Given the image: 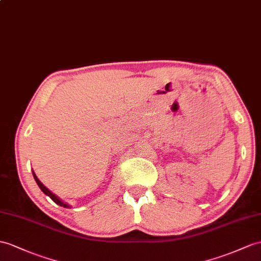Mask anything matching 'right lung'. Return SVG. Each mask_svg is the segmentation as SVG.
Returning <instances> with one entry per match:
<instances>
[{
  "instance_id": "add662e5",
  "label": "right lung",
  "mask_w": 261,
  "mask_h": 261,
  "mask_svg": "<svg viewBox=\"0 0 261 261\" xmlns=\"http://www.w3.org/2000/svg\"><path fill=\"white\" fill-rule=\"evenodd\" d=\"M33 176H34V179H35V181H36V184H37V185H39V187L41 188V190H42V192L44 193V194H45V195H47L48 197H49V198L50 199H52L54 202H56V204L57 205H60V206H63V207H65V208H69V207H71V206H69V205H67V204H65V202L64 201H62L60 198H59V197H57V196H55L52 192H50V190H48L45 186H44L43 185V184L40 181V179L39 178H37V177H36V175L34 174V171H33Z\"/></svg>"
}]
</instances>
